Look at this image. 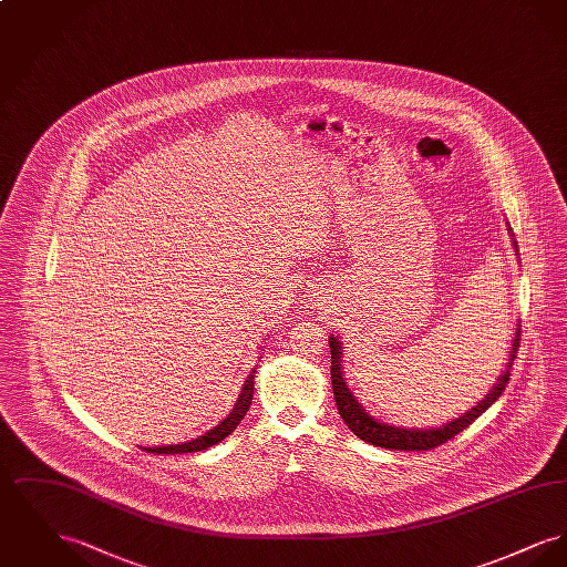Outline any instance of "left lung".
Instances as JSON below:
<instances>
[{
  "label": "left lung",
  "instance_id": "1",
  "mask_svg": "<svg viewBox=\"0 0 567 567\" xmlns=\"http://www.w3.org/2000/svg\"><path fill=\"white\" fill-rule=\"evenodd\" d=\"M506 227H508V234H511V240H513L514 252L518 255V244L514 240L513 229H511V225H506ZM518 338H520V324H516V329H514L513 342H511V351H508L504 372L497 377L495 384L491 386V391L478 404L470 408L467 412H463L457 419L440 425V427H430V430H414L412 427V430H408V427H395L391 423L378 421L370 412H365V408L352 395L344 372H342V342L338 340V336H329L331 389H333L338 412L357 437H361L363 442H370L374 446H380V449H391V451H430V449H435V446L449 442L451 437H455L465 427H470L502 395V391L506 389V384L511 380L514 357L518 351Z\"/></svg>",
  "mask_w": 567,
  "mask_h": 567
}]
</instances>
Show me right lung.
<instances>
[{"label":"right lung","instance_id":"1","mask_svg":"<svg viewBox=\"0 0 567 567\" xmlns=\"http://www.w3.org/2000/svg\"><path fill=\"white\" fill-rule=\"evenodd\" d=\"M255 372H257V368H252L250 374L244 380L243 391H240L236 404L231 408V412H229L216 427H213L210 432H206L204 435H197L195 440L183 442V444L146 446V449H142V451H148V453H155V455H183V453L206 451V449L218 444L220 440H225L229 433L234 432V430L240 425V421H243L244 416H246V412H248V408H250V402H252V389H255Z\"/></svg>","mask_w":567,"mask_h":567}]
</instances>
